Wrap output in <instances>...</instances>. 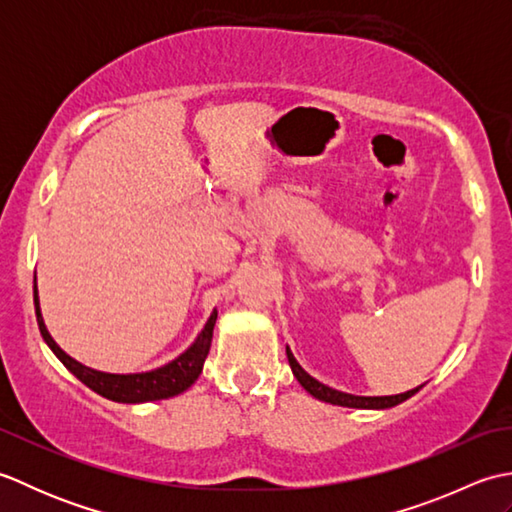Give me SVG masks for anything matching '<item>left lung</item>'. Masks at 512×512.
I'll use <instances>...</instances> for the list:
<instances>
[{"instance_id":"obj_1","label":"left lung","mask_w":512,"mask_h":512,"mask_svg":"<svg viewBox=\"0 0 512 512\" xmlns=\"http://www.w3.org/2000/svg\"><path fill=\"white\" fill-rule=\"evenodd\" d=\"M286 354H288V363H290V369L292 374H295V378L301 383V387L308 391L310 396H314L317 400H323V402H330V405H339V407H352V409H389V407H396L400 405V402H405L407 398H411L416 391H420V387L416 389H409L405 391V394H396V396H354V394H345V391H339V389H332L328 385L319 383L317 378H312L306 369H303L297 358L292 356L290 347H286Z\"/></svg>"}]
</instances>
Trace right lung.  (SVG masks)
<instances>
[{
  "label": "right lung",
  "mask_w": 512,
  "mask_h": 512,
  "mask_svg": "<svg viewBox=\"0 0 512 512\" xmlns=\"http://www.w3.org/2000/svg\"><path fill=\"white\" fill-rule=\"evenodd\" d=\"M32 295H35V312H37V323H39V332L43 336V341L48 343L54 356H57L83 385H88L92 391H96V394H101L107 400L125 402V405H138V402L173 398L182 394V391H187L202 374L206 354L211 350L217 310L211 312V317L206 321L202 332L198 334V339H195L187 350H184L178 358H173V361H169L167 365L149 369V372H138V374H110V372H99V369H92L88 365L79 363L70 354H65L57 345V341L52 339L41 317L37 275H35V286H32Z\"/></svg>",
  "instance_id": "add662e5"
}]
</instances>
